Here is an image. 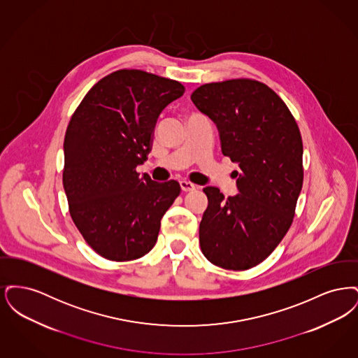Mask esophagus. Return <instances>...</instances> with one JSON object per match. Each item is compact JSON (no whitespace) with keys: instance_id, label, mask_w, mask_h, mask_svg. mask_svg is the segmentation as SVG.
<instances>
[{"instance_id":"34e87169","label":"esophagus","mask_w":358,"mask_h":358,"mask_svg":"<svg viewBox=\"0 0 358 358\" xmlns=\"http://www.w3.org/2000/svg\"><path fill=\"white\" fill-rule=\"evenodd\" d=\"M180 185H181V189L184 190V192H193L196 187L192 184V182H189V181H185V180H182V181H180Z\"/></svg>"}]
</instances>
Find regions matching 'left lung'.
<instances>
[{"label":"left lung","mask_w":358,"mask_h":358,"mask_svg":"<svg viewBox=\"0 0 358 358\" xmlns=\"http://www.w3.org/2000/svg\"><path fill=\"white\" fill-rule=\"evenodd\" d=\"M190 99L217 124L222 154L240 168L235 197L204 187L201 251L225 270L252 268L271 255L295 216L303 185L298 123L280 96L255 79L206 83Z\"/></svg>","instance_id":"8db88e82"}]
</instances>
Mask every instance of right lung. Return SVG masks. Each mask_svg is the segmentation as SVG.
Masks as SVG:
<instances>
[{"mask_svg": "<svg viewBox=\"0 0 358 358\" xmlns=\"http://www.w3.org/2000/svg\"><path fill=\"white\" fill-rule=\"evenodd\" d=\"M185 92L177 80L142 69L102 78L73 111L64 136L63 187L71 219L104 259L134 260L158 238L178 197V181L139 177L161 111Z\"/></svg>", "mask_w": 358, "mask_h": 358, "instance_id": "1", "label": "right lung"}]
</instances>
